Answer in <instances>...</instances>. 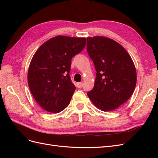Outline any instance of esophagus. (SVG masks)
Wrapping results in <instances>:
<instances>
[{
    "instance_id": "obj_1",
    "label": "esophagus",
    "mask_w": 158,
    "mask_h": 158,
    "mask_svg": "<svg viewBox=\"0 0 158 158\" xmlns=\"http://www.w3.org/2000/svg\"><path fill=\"white\" fill-rule=\"evenodd\" d=\"M82 86V82H78L76 84V87L78 88H80Z\"/></svg>"
}]
</instances>
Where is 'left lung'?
<instances>
[{
	"mask_svg": "<svg viewBox=\"0 0 158 158\" xmlns=\"http://www.w3.org/2000/svg\"><path fill=\"white\" fill-rule=\"evenodd\" d=\"M87 51L97 72L88 96L102 111L116 109L131 98L136 87L132 59L121 45L103 36L87 37Z\"/></svg>",
	"mask_w": 158,
	"mask_h": 158,
	"instance_id": "obj_1",
	"label": "left lung"
}]
</instances>
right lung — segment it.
Instances as JSON below:
<instances>
[{"mask_svg": "<svg viewBox=\"0 0 158 158\" xmlns=\"http://www.w3.org/2000/svg\"><path fill=\"white\" fill-rule=\"evenodd\" d=\"M86 38L58 35L51 38L33 56L27 73L32 95L45 111L58 113L67 107L76 87L69 73L73 57L82 51Z\"/></svg>", "mask_w": 158, "mask_h": 158, "instance_id": "obj_1", "label": "right lung"}]
</instances>
